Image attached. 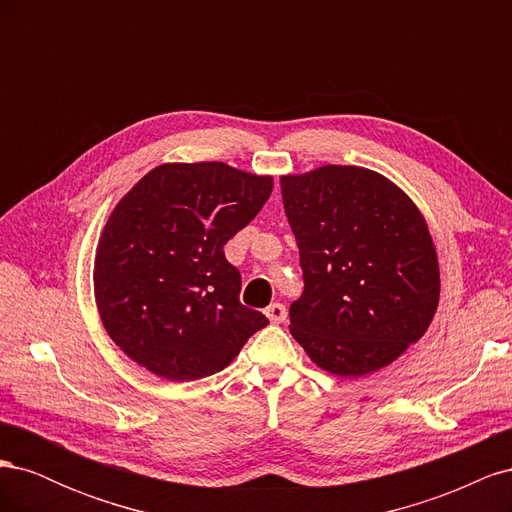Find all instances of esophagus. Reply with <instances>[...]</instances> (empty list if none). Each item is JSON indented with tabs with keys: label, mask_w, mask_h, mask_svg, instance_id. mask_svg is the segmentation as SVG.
Returning <instances> with one entry per match:
<instances>
[{
	"label": "esophagus",
	"mask_w": 512,
	"mask_h": 512,
	"mask_svg": "<svg viewBox=\"0 0 512 512\" xmlns=\"http://www.w3.org/2000/svg\"><path fill=\"white\" fill-rule=\"evenodd\" d=\"M265 314H267V318H269L271 322L280 324V322L286 320V307H284L282 303H271V305L265 309Z\"/></svg>",
	"instance_id": "1"
}]
</instances>
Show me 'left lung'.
<instances>
[{
	"instance_id": "1",
	"label": "left lung",
	"mask_w": 512,
	"mask_h": 512,
	"mask_svg": "<svg viewBox=\"0 0 512 512\" xmlns=\"http://www.w3.org/2000/svg\"><path fill=\"white\" fill-rule=\"evenodd\" d=\"M280 183L305 282L290 305L292 337L335 376L391 365L425 335L440 301L438 256L421 211L361 166L327 164Z\"/></svg>"
}]
</instances>
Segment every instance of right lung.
<instances>
[{"instance_id": "right-lung-1", "label": "right lung", "mask_w": 512, "mask_h": 512, "mask_svg": "<svg viewBox=\"0 0 512 512\" xmlns=\"http://www.w3.org/2000/svg\"><path fill=\"white\" fill-rule=\"evenodd\" d=\"M273 177L224 162L162 164L123 196L102 230L94 294L106 333L173 382L222 371L265 314L241 305L224 245L267 203Z\"/></svg>"}]
</instances>
